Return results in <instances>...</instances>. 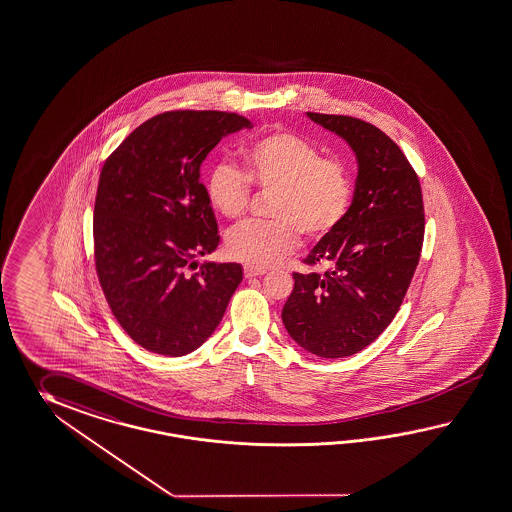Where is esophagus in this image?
Instances as JSON below:
<instances>
[{
    "mask_svg": "<svg viewBox=\"0 0 512 512\" xmlns=\"http://www.w3.org/2000/svg\"><path fill=\"white\" fill-rule=\"evenodd\" d=\"M266 274V270H262V268H253V266H244V275L246 277H261V275Z\"/></svg>",
    "mask_w": 512,
    "mask_h": 512,
    "instance_id": "34e87169",
    "label": "esophagus"
}]
</instances>
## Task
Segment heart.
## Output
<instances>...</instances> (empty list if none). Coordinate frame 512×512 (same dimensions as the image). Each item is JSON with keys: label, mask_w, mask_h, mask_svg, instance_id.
Here are the masks:
<instances>
[{"label": "heart", "mask_w": 512, "mask_h": 512, "mask_svg": "<svg viewBox=\"0 0 512 512\" xmlns=\"http://www.w3.org/2000/svg\"><path fill=\"white\" fill-rule=\"evenodd\" d=\"M246 172L264 192H274V222H244L227 235L233 259L253 268H270L298 248L301 229L309 238H324L344 222L353 198L348 166L324 157L305 138L275 131L244 150ZM212 207L225 218H238L250 201V182L231 164L214 166L207 181Z\"/></svg>", "instance_id": "1"}]
</instances>
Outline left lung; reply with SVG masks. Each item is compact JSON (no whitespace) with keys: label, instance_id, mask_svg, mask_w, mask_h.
<instances>
[{"label":"left lung","instance_id":"left-lung-1","mask_svg":"<svg viewBox=\"0 0 512 512\" xmlns=\"http://www.w3.org/2000/svg\"><path fill=\"white\" fill-rule=\"evenodd\" d=\"M307 118L348 144L357 181L344 222L305 259L327 264V272L294 274L281 318L300 348L342 359L372 344L396 316L420 261L424 201L418 175L381 129L351 116Z\"/></svg>","mask_w":512,"mask_h":512}]
</instances>
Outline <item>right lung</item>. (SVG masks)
<instances>
[{"label":"right lung","mask_w":512,"mask_h":512,"mask_svg":"<svg viewBox=\"0 0 512 512\" xmlns=\"http://www.w3.org/2000/svg\"><path fill=\"white\" fill-rule=\"evenodd\" d=\"M251 127L220 111L159 114L101 168L96 270L116 320L148 351L183 357L200 348L244 277L237 262L197 265L220 240L200 168L222 138ZM187 265L199 272L188 276Z\"/></svg>","instance_id":"right-lung-1"}]
</instances>
